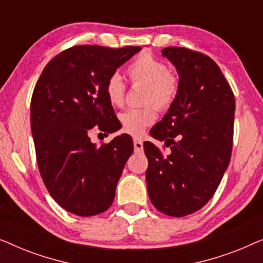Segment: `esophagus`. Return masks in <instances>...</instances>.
I'll return each instance as SVG.
<instances>
[{"label": "esophagus", "mask_w": 263, "mask_h": 263, "mask_svg": "<svg viewBox=\"0 0 263 263\" xmlns=\"http://www.w3.org/2000/svg\"><path fill=\"white\" fill-rule=\"evenodd\" d=\"M134 149L135 152H142L143 151V142L140 139H134Z\"/></svg>", "instance_id": "obj_1"}]
</instances>
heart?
<instances>
[{
    "label": "heart",
    "mask_w": 263,
    "mask_h": 263,
    "mask_svg": "<svg viewBox=\"0 0 263 263\" xmlns=\"http://www.w3.org/2000/svg\"><path fill=\"white\" fill-rule=\"evenodd\" d=\"M127 75L132 82L145 85L143 102L147 103V105L123 111L120 115V120L125 132L140 135L146 127L157 120V107L154 103L159 109H166L175 102L179 82L178 78L167 70L164 62L149 53H142L129 63ZM105 95L112 106L123 105L125 86L120 75L112 74L107 79Z\"/></svg>",
    "instance_id": "1"
}]
</instances>
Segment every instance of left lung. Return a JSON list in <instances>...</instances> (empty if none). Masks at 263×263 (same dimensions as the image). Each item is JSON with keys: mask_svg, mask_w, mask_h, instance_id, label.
<instances>
[{"mask_svg": "<svg viewBox=\"0 0 263 263\" xmlns=\"http://www.w3.org/2000/svg\"><path fill=\"white\" fill-rule=\"evenodd\" d=\"M176 67L179 89L151 135L165 141L163 156L143 143L148 159L146 183L153 206L171 217H185L206 204L231 159L235 96L211 57L178 46L161 50Z\"/></svg>", "mask_w": 263, "mask_h": 263, "instance_id": "1", "label": "left lung"}]
</instances>
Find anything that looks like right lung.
<instances>
[{
	"label": "right lung",
	"instance_id": "right-lung-1",
	"mask_svg": "<svg viewBox=\"0 0 263 263\" xmlns=\"http://www.w3.org/2000/svg\"><path fill=\"white\" fill-rule=\"evenodd\" d=\"M141 46L79 45L46 64L31 100V130L43 182L53 200L80 217L105 212L133 140L128 134L97 146L89 132L120 129L105 95L106 80Z\"/></svg>",
	"mask_w": 263,
	"mask_h": 263
}]
</instances>
